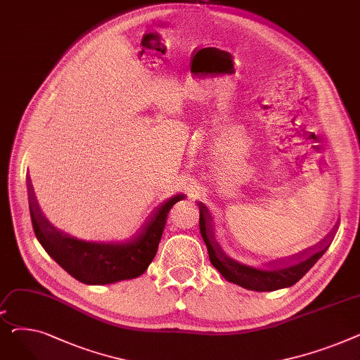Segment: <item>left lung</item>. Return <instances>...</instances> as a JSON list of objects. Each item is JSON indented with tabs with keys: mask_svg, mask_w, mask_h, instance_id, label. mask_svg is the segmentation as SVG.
<instances>
[{
	"mask_svg": "<svg viewBox=\"0 0 360 360\" xmlns=\"http://www.w3.org/2000/svg\"><path fill=\"white\" fill-rule=\"evenodd\" d=\"M200 224H201V209H200ZM335 229H333L326 239L321 240L318 247L305 255H300L295 261H290L285 264L283 267H276V269H267V270H261L255 267L245 266V264H240L228 255H216L214 251L212 250L210 261L213 266L217 269V271L231 283H235V285L248 289V290H255V292H271L276 289H283V288H289L293 286L295 283H297L302 277H304L312 267L314 264L326 254L328 247L331 245L334 239ZM223 253V252H221Z\"/></svg>",
	"mask_w": 360,
	"mask_h": 360,
	"instance_id": "8db88e82",
	"label": "left lung"
}]
</instances>
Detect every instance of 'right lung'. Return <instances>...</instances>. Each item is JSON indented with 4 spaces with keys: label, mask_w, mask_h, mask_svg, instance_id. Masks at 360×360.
Instances as JSON below:
<instances>
[{
    "label": "right lung",
    "mask_w": 360,
    "mask_h": 360,
    "mask_svg": "<svg viewBox=\"0 0 360 360\" xmlns=\"http://www.w3.org/2000/svg\"><path fill=\"white\" fill-rule=\"evenodd\" d=\"M29 209L33 231L45 251L70 276L84 285H110L141 276L153 261L163 233L167 213L184 195L166 201L148 233L128 242H87L56 231L37 204L33 185L27 179Z\"/></svg>",
    "instance_id": "right-lung-1"
}]
</instances>
